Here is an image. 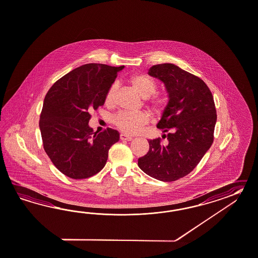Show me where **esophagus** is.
Wrapping results in <instances>:
<instances>
[{
	"label": "esophagus",
	"mask_w": 258,
	"mask_h": 258,
	"mask_svg": "<svg viewBox=\"0 0 258 258\" xmlns=\"http://www.w3.org/2000/svg\"><path fill=\"white\" fill-rule=\"evenodd\" d=\"M119 139H120V140H122V141H131L133 139L131 137L126 136L124 134H121V135L119 136Z\"/></svg>",
	"instance_id": "34e87169"
}]
</instances>
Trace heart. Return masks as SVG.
<instances>
[{"mask_svg":"<svg viewBox=\"0 0 258 258\" xmlns=\"http://www.w3.org/2000/svg\"><path fill=\"white\" fill-rule=\"evenodd\" d=\"M129 83L133 89L139 93L142 98H149L155 93L157 89V83L146 74H137L129 79ZM118 87L113 84L108 88L105 97L106 106H112L115 102V96ZM166 105V99L163 96L155 95L149 102V107L154 114H160L164 110ZM113 124L116 126L119 131L127 135H135L141 131V129L149 122V118L145 113L120 112L117 114L112 119Z\"/></svg>","mask_w":258,"mask_h":258,"instance_id":"1","label":"heart"}]
</instances>
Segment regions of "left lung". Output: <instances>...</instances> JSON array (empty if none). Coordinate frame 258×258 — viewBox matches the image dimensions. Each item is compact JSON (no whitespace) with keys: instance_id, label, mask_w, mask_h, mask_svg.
<instances>
[{"instance_id":"left-lung-1","label":"left lung","mask_w":258,"mask_h":258,"mask_svg":"<svg viewBox=\"0 0 258 258\" xmlns=\"http://www.w3.org/2000/svg\"><path fill=\"white\" fill-rule=\"evenodd\" d=\"M149 75L164 82L168 93L157 123L167 141L148 140L150 150L139 159V166L152 178L174 181L192 171L212 146L217 119L214 100L203 80L175 64L153 66Z\"/></svg>"}]
</instances>
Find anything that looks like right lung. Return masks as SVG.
<instances>
[{
  "mask_svg": "<svg viewBox=\"0 0 258 258\" xmlns=\"http://www.w3.org/2000/svg\"><path fill=\"white\" fill-rule=\"evenodd\" d=\"M124 67L87 63L57 80L48 90L40 115L44 150L59 171L69 178L92 177L103 169L118 131L97 134L89 126L91 110L105 103L108 88Z\"/></svg>",
  "mask_w": 258,
  "mask_h": 258,
  "instance_id": "right-lung-1",
  "label": "right lung"
}]
</instances>
